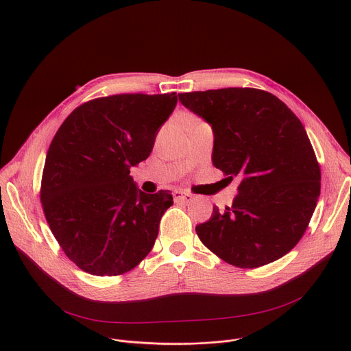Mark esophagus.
Returning <instances> with one entry per match:
<instances>
[{"label":"esophagus","instance_id":"obj_1","mask_svg":"<svg viewBox=\"0 0 351 351\" xmlns=\"http://www.w3.org/2000/svg\"><path fill=\"white\" fill-rule=\"evenodd\" d=\"M173 197H175L176 202H183V203H190V202H193V198H194V195L189 191H175Z\"/></svg>","mask_w":351,"mask_h":351}]
</instances>
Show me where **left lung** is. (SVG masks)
Listing matches in <instances>:
<instances>
[{"mask_svg":"<svg viewBox=\"0 0 351 351\" xmlns=\"http://www.w3.org/2000/svg\"><path fill=\"white\" fill-rule=\"evenodd\" d=\"M179 101L214 130L213 164L240 176L223 213L195 232L239 268L279 260L303 237L317 207L321 169L300 119L274 94L250 87L180 93Z\"/></svg>","mask_w":351,"mask_h":351,"instance_id":"1","label":"left lung"}]
</instances>
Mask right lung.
<instances>
[{
	"mask_svg": "<svg viewBox=\"0 0 351 351\" xmlns=\"http://www.w3.org/2000/svg\"><path fill=\"white\" fill-rule=\"evenodd\" d=\"M176 93L117 94L77 107L49 144L40 198L66 257L95 276H117L147 257L173 204L137 189L130 168L148 158Z\"/></svg>",
	"mask_w": 351,
	"mask_h": 351,
	"instance_id": "obj_1",
	"label": "right lung"
}]
</instances>
